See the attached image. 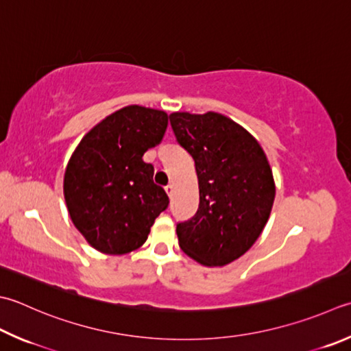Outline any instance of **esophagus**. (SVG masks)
Masks as SVG:
<instances>
[{"mask_svg":"<svg viewBox=\"0 0 351 351\" xmlns=\"http://www.w3.org/2000/svg\"><path fill=\"white\" fill-rule=\"evenodd\" d=\"M165 191H167V194L169 195V197H173V194H174V184L173 183H169L167 188H165Z\"/></svg>","mask_w":351,"mask_h":351,"instance_id":"obj_1","label":"esophagus"}]
</instances>
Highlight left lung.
<instances>
[{
  "label": "left lung",
  "mask_w": 351,
  "mask_h": 351,
  "mask_svg": "<svg viewBox=\"0 0 351 351\" xmlns=\"http://www.w3.org/2000/svg\"><path fill=\"white\" fill-rule=\"evenodd\" d=\"M171 127L193 156L200 203L177 224L178 244L203 266H224L252 247L275 200L272 169L256 138L214 111L173 113Z\"/></svg>",
  "instance_id": "obj_1"
}]
</instances>
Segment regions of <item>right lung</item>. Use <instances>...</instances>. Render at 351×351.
Masks as SVG:
<instances>
[{
	"label": "right lung",
	"instance_id": "right-lung-1",
	"mask_svg": "<svg viewBox=\"0 0 351 351\" xmlns=\"http://www.w3.org/2000/svg\"><path fill=\"white\" fill-rule=\"evenodd\" d=\"M165 111L128 105L91 128L71 154L64 197L73 224L90 246L123 255L147 241L169 198L153 182L143 154L162 142Z\"/></svg>",
	"mask_w": 351,
	"mask_h": 351
}]
</instances>
